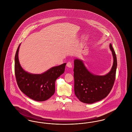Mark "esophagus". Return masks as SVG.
Masks as SVG:
<instances>
[{
    "label": "esophagus",
    "instance_id": "1",
    "mask_svg": "<svg viewBox=\"0 0 132 132\" xmlns=\"http://www.w3.org/2000/svg\"><path fill=\"white\" fill-rule=\"evenodd\" d=\"M66 66H67V67H68V68H72V63H71L70 62H68V63H67Z\"/></svg>",
    "mask_w": 132,
    "mask_h": 132
}]
</instances>
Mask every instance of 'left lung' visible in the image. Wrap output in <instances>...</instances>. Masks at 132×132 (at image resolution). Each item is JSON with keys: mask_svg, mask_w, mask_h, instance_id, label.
<instances>
[{"mask_svg": "<svg viewBox=\"0 0 132 132\" xmlns=\"http://www.w3.org/2000/svg\"><path fill=\"white\" fill-rule=\"evenodd\" d=\"M112 67L105 75H97L88 70L81 59L74 60V77L76 96L82 102L91 104L106 97L113 87L117 69V58L111 44Z\"/></svg>", "mask_w": 132, "mask_h": 132, "instance_id": "left-lung-1", "label": "left lung"}]
</instances>
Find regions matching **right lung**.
<instances>
[{"instance_id":"obj_1","label":"right lung","mask_w":132,"mask_h":132,"mask_svg":"<svg viewBox=\"0 0 132 132\" xmlns=\"http://www.w3.org/2000/svg\"><path fill=\"white\" fill-rule=\"evenodd\" d=\"M20 45L15 56V74L20 90L34 101H44L55 93V82L64 73L66 63L51 68L40 74L30 73L21 67L18 58Z\"/></svg>"}]
</instances>
